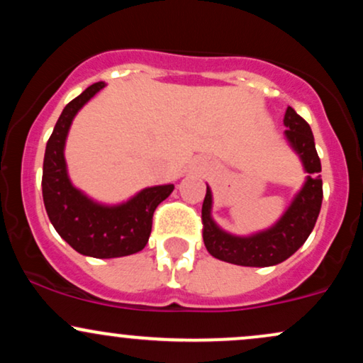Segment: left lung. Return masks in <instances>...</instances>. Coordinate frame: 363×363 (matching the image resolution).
<instances>
[{
  "label": "left lung",
  "instance_id": "left-lung-1",
  "mask_svg": "<svg viewBox=\"0 0 363 363\" xmlns=\"http://www.w3.org/2000/svg\"><path fill=\"white\" fill-rule=\"evenodd\" d=\"M285 136L290 147L301 158L307 176L302 189L295 194L294 201L273 227L252 235H232L215 223L211 216V189L206 186V196L201 208L203 240L208 252L216 259L239 266L264 268L274 266L298 251L314 228L323 203V179L320 160L315 152L314 135L311 126L291 107H286Z\"/></svg>",
  "mask_w": 363,
  "mask_h": 363
}]
</instances>
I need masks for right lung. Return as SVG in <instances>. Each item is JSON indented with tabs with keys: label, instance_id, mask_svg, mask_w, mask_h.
I'll use <instances>...</instances> for the list:
<instances>
[{
	"label": "right lung",
	"instance_id": "right-lung-1",
	"mask_svg": "<svg viewBox=\"0 0 363 363\" xmlns=\"http://www.w3.org/2000/svg\"><path fill=\"white\" fill-rule=\"evenodd\" d=\"M104 86V82L94 83L62 109L45 145L43 198L52 227L74 251L83 256L109 259L135 254L147 245L153 211L169 198L174 184L145 187L119 205L94 201L72 184L65 160L69 126L78 111Z\"/></svg>",
	"mask_w": 363,
	"mask_h": 363
}]
</instances>
